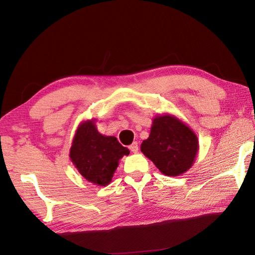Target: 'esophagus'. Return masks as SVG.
I'll use <instances>...</instances> for the list:
<instances>
[{
  "mask_svg": "<svg viewBox=\"0 0 255 255\" xmlns=\"http://www.w3.org/2000/svg\"><path fill=\"white\" fill-rule=\"evenodd\" d=\"M129 149H130L132 153H137L138 152V143H137V141H133V143L130 146H129Z\"/></svg>",
  "mask_w": 255,
  "mask_h": 255,
  "instance_id": "esophagus-1",
  "label": "esophagus"
}]
</instances>
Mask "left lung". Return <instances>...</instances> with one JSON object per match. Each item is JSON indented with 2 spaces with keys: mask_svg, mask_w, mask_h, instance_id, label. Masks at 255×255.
Returning <instances> with one entry per match:
<instances>
[{
  "mask_svg": "<svg viewBox=\"0 0 255 255\" xmlns=\"http://www.w3.org/2000/svg\"><path fill=\"white\" fill-rule=\"evenodd\" d=\"M199 149L196 133L171 115L156 116L140 150L163 174L178 176L192 166Z\"/></svg>",
  "mask_w": 255,
  "mask_h": 255,
  "instance_id": "8db88e82",
  "label": "left lung"
}]
</instances>
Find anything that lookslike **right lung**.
<instances>
[{
	"label": "right lung",
	"mask_w": 255,
	"mask_h": 255,
	"mask_svg": "<svg viewBox=\"0 0 255 255\" xmlns=\"http://www.w3.org/2000/svg\"><path fill=\"white\" fill-rule=\"evenodd\" d=\"M128 154L129 149L117 138L101 135L93 119L80 124L70 150L71 161L81 175L101 187L110 183L119 159Z\"/></svg>",
	"instance_id": "1"
}]
</instances>
